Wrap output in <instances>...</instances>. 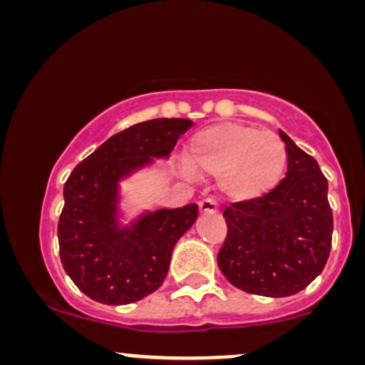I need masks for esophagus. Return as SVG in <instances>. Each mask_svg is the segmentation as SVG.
I'll list each match as a JSON object with an SVG mask.
<instances>
[{"label":"esophagus","instance_id":"obj_1","mask_svg":"<svg viewBox=\"0 0 365 365\" xmlns=\"http://www.w3.org/2000/svg\"><path fill=\"white\" fill-rule=\"evenodd\" d=\"M199 212L200 215H216L217 204L215 199H202L199 202Z\"/></svg>","mask_w":365,"mask_h":365}]
</instances>
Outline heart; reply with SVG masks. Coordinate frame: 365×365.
I'll use <instances>...</instances> for the list:
<instances>
[{
  "mask_svg": "<svg viewBox=\"0 0 365 365\" xmlns=\"http://www.w3.org/2000/svg\"><path fill=\"white\" fill-rule=\"evenodd\" d=\"M287 163L278 133L233 121L199 130L187 148L190 173L217 177V188L232 202H252L273 192Z\"/></svg>",
  "mask_w": 365,
  "mask_h": 365,
  "instance_id": "heart-1",
  "label": "heart"
}]
</instances>
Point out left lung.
Returning a JSON list of instances; mask_svg holds the SVG:
<instances>
[{"instance_id":"obj_1","label":"left lung","mask_w":365,"mask_h":365,"mask_svg":"<svg viewBox=\"0 0 365 365\" xmlns=\"http://www.w3.org/2000/svg\"><path fill=\"white\" fill-rule=\"evenodd\" d=\"M279 137L287 177L261 199L225 209L228 233L217 252L233 287L262 297H290L311 284L324 269L333 235L328 180L316 159L282 130Z\"/></svg>"}]
</instances>
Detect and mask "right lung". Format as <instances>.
Wrapping results in <instances>:
<instances>
[{"mask_svg":"<svg viewBox=\"0 0 365 365\" xmlns=\"http://www.w3.org/2000/svg\"><path fill=\"white\" fill-rule=\"evenodd\" d=\"M194 121L154 118L133 125L75 166L58 221L60 257L77 288L99 304L125 305L156 292L177 242L195 223L197 206L144 211L121 223V182L168 159Z\"/></svg>","mask_w":365,"mask_h":365,"instance_id":"right-lung-1","label":"right lung"}]
</instances>
